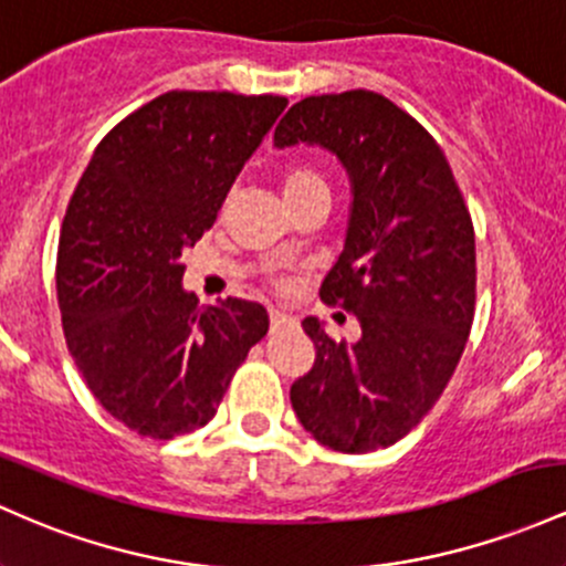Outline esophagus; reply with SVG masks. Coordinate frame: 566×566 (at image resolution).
<instances>
[{
  "label": "esophagus",
  "mask_w": 566,
  "mask_h": 566,
  "mask_svg": "<svg viewBox=\"0 0 566 566\" xmlns=\"http://www.w3.org/2000/svg\"><path fill=\"white\" fill-rule=\"evenodd\" d=\"M269 319H271V331H284V327H293L295 325L293 316H287L284 312H276V308H271Z\"/></svg>",
  "instance_id": "obj_1"
}]
</instances>
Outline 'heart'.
I'll return each mask as SVG.
<instances>
[{
    "mask_svg": "<svg viewBox=\"0 0 566 566\" xmlns=\"http://www.w3.org/2000/svg\"><path fill=\"white\" fill-rule=\"evenodd\" d=\"M314 185H325V179L316 174L312 166H287V169L282 171V190H284V198L287 196H295V192L306 190V188H314Z\"/></svg>",
    "mask_w": 566,
    "mask_h": 566,
    "instance_id": "b5f03b06",
    "label": "heart"
}]
</instances>
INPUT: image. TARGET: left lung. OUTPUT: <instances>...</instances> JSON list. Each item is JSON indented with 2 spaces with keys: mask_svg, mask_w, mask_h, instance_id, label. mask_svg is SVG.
Wrapping results in <instances>:
<instances>
[{
  "mask_svg": "<svg viewBox=\"0 0 566 566\" xmlns=\"http://www.w3.org/2000/svg\"><path fill=\"white\" fill-rule=\"evenodd\" d=\"M333 150L352 179L346 244L319 287L354 314L357 344L314 316V365L290 389L303 430L340 454L387 449L432 411L454 376L475 316V231L432 134L374 91L308 96L273 132Z\"/></svg>",
  "mask_w": 566,
  "mask_h": 566,
  "instance_id": "1",
  "label": "left lung"
}]
</instances>
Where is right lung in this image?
<instances>
[{"label":"right lung","instance_id":"add662e5","mask_svg":"<svg viewBox=\"0 0 566 566\" xmlns=\"http://www.w3.org/2000/svg\"><path fill=\"white\" fill-rule=\"evenodd\" d=\"M284 107L271 93H164L98 142L72 192L55 260L64 338L93 397L142 438L207 424L269 333L254 301L198 306L179 258Z\"/></svg>","mask_w":566,"mask_h":566}]
</instances>
